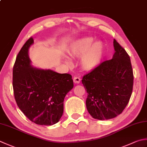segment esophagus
<instances>
[{
    "mask_svg": "<svg viewBox=\"0 0 147 147\" xmlns=\"http://www.w3.org/2000/svg\"><path fill=\"white\" fill-rule=\"evenodd\" d=\"M81 81V79L79 77H77V76H74L73 78V82L74 83H79Z\"/></svg>",
    "mask_w": 147,
    "mask_h": 147,
    "instance_id": "34e87169",
    "label": "esophagus"
}]
</instances>
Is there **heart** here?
I'll list each match as a JSON object with an SVG mask.
<instances>
[{
    "instance_id": "obj_1",
    "label": "heart",
    "mask_w": 147,
    "mask_h": 147,
    "mask_svg": "<svg viewBox=\"0 0 147 147\" xmlns=\"http://www.w3.org/2000/svg\"><path fill=\"white\" fill-rule=\"evenodd\" d=\"M104 45L100 41L94 42L92 37H83L77 39L69 49V53L73 57H81V64L86 71L96 69L104 56Z\"/></svg>"
}]
</instances>
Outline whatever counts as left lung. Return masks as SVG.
<instances>
[{"label": "left lung", "instance_id": "left-lung-1", "mask_svg": "<svg viewBox=\"0 0 147 147\" xmlns=\"http://www.w3.org/2000/svg\"><path fill=\"white\" fill-rule=\"evenodd\" d=\"M115 53L83 76L82 83L87 92V109L94 119H113L124 110L133 87V71L130 57L115 39Z\"/></svg>", "mask_w": 147, "mask_h": 147}]
</instances>
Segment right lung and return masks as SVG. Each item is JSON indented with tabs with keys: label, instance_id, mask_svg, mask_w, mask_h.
<instances>
[{
	"label": "right lung",
	"instance_id": "obj_1",
	"mask_svg": "<svg viewBox=\"0 0 147 147\" xmlns=\"http://www.w3.org/2000/svg\"><path fill=\"white\" fill-rule=\"evenodd\" d=\"M30 37L19 51L13 69V87L16 104L30 121L51 125L58 122L64 111V100L73 88L71 74L34 68L28 49Z\"/></svg>",
	"mask_w": 147,
	"mask_h": 147
}]
</instances>
